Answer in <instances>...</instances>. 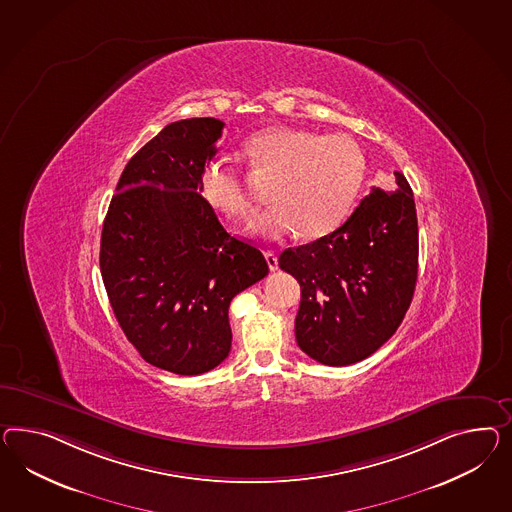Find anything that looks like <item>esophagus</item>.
<instances>
[{"instance_id": "obj_1", "label": "esophagus", "mask_w": 512, "mask_h": 512, "mask_svg": "<svg viewBox=\"0 0 512 512\" xmlns=\"http://www.w3.org/2000/svg\"><path fill=\"white\" fill-rule=\"evenodd\" d=\"M264 257H266V263H268V268L274 272L277 270V255L274 251H264Z\"/></svg>"}]
</instances>
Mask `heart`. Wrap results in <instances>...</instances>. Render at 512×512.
I'll list each match as a JSON object with an SVG mask.
<instances>
[{
    "label": "heart",
    "mask_w": 512,
    "mask_h": 512,
    "mask_svg": "<svg viewBox=\"0 0 512 512\" xmlns=\"http://www.w3.org/2000/svg\"><path fill=\"white\" fill-rule=\"evenodd\" d=\"M249 164L268 177L272 207L253 223L268 240L300 233L315 240L345 221L365 175L360 147L345 136H322L291 126H266L244 143ZM199 190L208 207L236 221H248L253 205L235 167L212 158L203 167Z\"/></svg>",
    "instance_id": "heart-1"
}]
</instances>
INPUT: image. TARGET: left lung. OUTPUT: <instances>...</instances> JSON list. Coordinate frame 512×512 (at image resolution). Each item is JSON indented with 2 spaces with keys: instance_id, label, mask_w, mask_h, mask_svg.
<instances>
[{
  "instance_id": "left-lung-1",
  "label": "left lung",
  "mask_w": 512,
  "mask_h": 512,
  "mask_svg": "<svg viewBox=\"0 0 512 512\" xmlns=\"http://www.w3.org/2000/svg\"><path fill=\"white\" fill-rule=\"evenodd\" d=\"M395 180V192L373 188L330 235L279 255V268L302 289L296 341L322 365L369 358L397 332L412 304L417 214L408 180L399 171Z\"/></svg>"
}]
</instances>
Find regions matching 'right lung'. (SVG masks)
Instances as JSON below:
<instances>
[{"mask_svg":"<svg viewBox=\"0 0 512 512\" xmlns=\"http://www.w3.org/2000/svg\"><path fill=\"white\" fill-rule=\"evenodd\" d=\"M221 130L212 117L167 125L126 164L102 227L100 272L119 326L143 360L182 376L229 356L231 300L268 274L199 190Z\"/></svg>","mask_w":512,"mask_h":512,"instance_id":"1","label":"right lung"}]
</instances>
